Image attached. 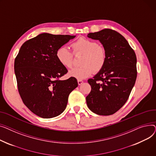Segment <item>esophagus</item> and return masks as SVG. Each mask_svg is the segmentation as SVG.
I'll return each instance as SVG.
<instances>
[{
    "instance_id": "1",
    "label": "esophagus",
    "mask_w": 156,
    "mask_h": 156,
    "mask_svg": "<svg viewBox=\"0 0 156 156\" xmlns=\"http://www.w3.org/2000/svg\"><path fill=\"white\" fill-rule=\"evenodd\" d=\"M77 82H78V84H79V85L82 84H83V82H84V81L82 80H78Z\"/></svg>"
}]
</instances>
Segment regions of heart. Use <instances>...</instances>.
Listing matches in <instances>:
<instances>
[{
	"instance_id": "obj_1",
	"label": "heart",
	"mask_w": 156,
	"mask_h": 156,
	"mask_svg": "<svg viewBox=\"0 0 156 156\" xmlns=\"http://www.w3.org/2000/svg\"><path fill=\"white\" fill-rule=\"evenodd\" d=\"M74 54H83L80 64L82 66L69 71V75L78 80L84 79L93 74V71H99L105 64L106 53L105 48L90 39L80 37L71 44ZM56 57L61 65L66 68L73 66V55L66 47L58 48Z\"/></svg>"
}]
</instances>
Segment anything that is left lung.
<instances>
[{
    "label": "left lung",
    "mask_w": 156,
    "mask_h": 156,
    "mask_svg": "<svg viewBox=\"0 0 156 156\" xmlns=\"http://www.w3.org/2000/svg\"><path fill=\"white\" fill-rule=\"evenodd\" d=\"M99 40L106 53L104 67L88 83L91 90L86 97L90 111L99 115H111L126 102L136 78V57L123 36L116 31L105 29L87 34Z\"/></svg>",
    "instance_id": "8db88e82"
}]
</instances>
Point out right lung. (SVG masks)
<instances>
[{
	"label": "right lung",
	"instance_id": "add662e5",
	"mask_svg": "<svg viewBox=\"0 0 156 156\" xmlns=\"http://www.w3.org/2000/svg\"><path fill=\"white\" fill-rule=\"evenodd\" d=\"M76 36L41 33L24 42L14 61L18 90L24 104L43 118L58 116L65 110L68 98L78 86L77 79L60 78L67 74L56 51Z\"/></svg>",
	"mask_w": 156,
	"mask_h": 156
}]
</instances>
